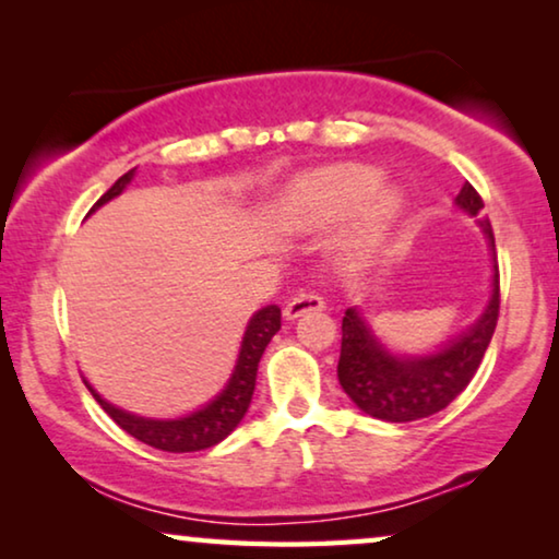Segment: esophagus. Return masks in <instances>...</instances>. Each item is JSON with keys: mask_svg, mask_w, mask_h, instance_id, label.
<instances>
[{"mask_svg": "<svg viewBox=\"0 0 559 559\" xmlns=\"http://www.w3.org/2000/svg\"><path fill=\"white\" fill-rule=\"evenodd\" d=\"M325 308V300L320 297L316 289H305V293L295 295L293 300L285 305V318L287 320H295L305 316V312H312V310H323Z\"/></svg>", "mask_w": 559, "mask_h": 559, "instance_id": "1", "label": "esophagus"}]
</instances>
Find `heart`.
I'll return each mask as SVG.
<instances>
[{
  "label": "heart",
  "instance_id": "obj_1",
  "mask_svg": "<svg viewBox=\"0 0 559 559\" xmlns=\"http://www.w3.org/2000/svg\"><path fill=\"white\" fill-rule=\"evenodd\" d=\"M377 186L379 173L369 165L343 163L323 167V170L302 175L285 190L277 205V218L297 231L323 228L346 218L371 194L361 221L350 236V249L369 251L373 243H379L389 221L396 216L402 205L396 190Z\"/></svg>",
  "mask_w": 559,
  "mask_h": 559
}]
</instances>
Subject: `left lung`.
<instances>
[{
	"label": "left lung",
	"instance_id": "obj_1",
	"mask_svg": "<svg viewBox=\"0 0 559 559\" xmlns=\"http://www.w3.org/2000/svg\"><path fill=\"white\" fill-rule=\"evenodd\" d=\"M455 203L471 216H478L484 209V198L478 190L465 182ZM496 254L493 231L488 221H480ZM501 289L499 264L493 266L491 302L476 325L461 338L450 341L438 354L419 358H396L379 346L358 312L350 308L343 316V341L338 358V381L358 409L366 415L384 419V423H412V419L430 417L445 409L471 379L476 377L484 354L491 343L499 320Z\"/></svg>",
	"mask_w": 559,
	"mask_h": 559
}]
</instances>
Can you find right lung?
I'll use <instances>...</instances> for the list:
<instances>
[{"mask_svg": "<svg viewBox=\"0 0 559 559\" xmlns=\"http://www.w3.org/2000/svg\"><path fill=\"white\" fill-rule=\"evenodd\" d=\"M132 178H134V170L121 175V178L114 182L102 198H98L91 211H96L98 205H104L106 201H111V198H117ZM280 328H282V310L277 305H266V308L259 310L257 316L249 320L247 333H243V341H241L239 361H236V369L231 373V379H228L226 389L209 404V407L198 409L188 417L144 419V417L129 415L124 409L111 407V404L104 402L94 389L91 386L88 389L91 394H94V400L102 404L106 415H109L121 430L144 442V445L165 450V453H195V450L213 448L216 442L224 440L226 435H231L236 430V425L241 423V417L247 415L251 394H254V384H257L259 358H262L266 343L272 341V335L277 333Z\"/></svg>", "mask_w": 559, "mask_h": 559, "instance_id": "right-lung-1", "label": "right lung"}]
</instances>
